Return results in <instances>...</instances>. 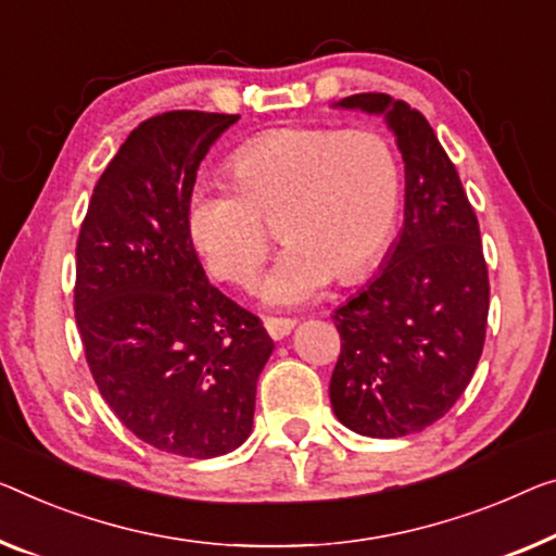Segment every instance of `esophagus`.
<instances>
[{
  "mask_svg": "<svg viewBox=\"0 0 556 556\" xmlns=\"http://www.w3.org/2000/svg\"><path fill=\"white\" fill-rule=\"evenodd\" d=\"M296 319H289V317H264V329L269 331L271 339H285L289 331L294 329Z\"/></svg>",
  "mask_w": 556,
  "mask_h": 556,
  "instance_id": "obj_1",
  "label": "esophagus"
}]
</instances>
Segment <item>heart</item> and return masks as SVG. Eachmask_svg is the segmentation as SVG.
Masks as SVG:
<instances>
[{"label":"heart","instance_id":"1","mask_svg":"<svg viewBox=\"0 0 556 556\" xmlns=\"http://www.w3.org/2000/svg\"><path fill=\"white\" fill-rule=\"evenodd\" d=\"M229 181L189 197V235L210 275L250 287L269 252L264 219L287 247L264 279L271 304L312 300L334 275L354 281L392 242L400 217V160L382 131L281 127L229 156Z\"/></svg>","mask_w":556,"mask_h":556}]
</instances>
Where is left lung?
<instances>
[{
    "label": "left lung",
    "mask_w": 556,
    "mask_h": 556,
    "mask_svg": "<svg viewBox=\"0 0 556 556\" xmlns=\"http://www.w3.org/2000/svg\"><path fill=\"white\" fill-rule=\"evenodd\" d=\"M339 106L384 114L404 160V227L382 271L339 306L329 400L364 437L394 439L454 407L482 357L490 275L479 222L425 114L379 92Z\"/></svg>",
    "instance_id": "8db88e82"
}]
</instances>
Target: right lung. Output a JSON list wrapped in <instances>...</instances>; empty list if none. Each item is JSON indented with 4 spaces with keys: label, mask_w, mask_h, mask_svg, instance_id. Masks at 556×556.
<instances>
[{
    "label": "right lung",
    "mask_w": 556,
    "mask_h": 556,
    "mask_svg": "<svg viewBox=\"0 0 556 556\" xmlns=\"http://www.w3.org/2000/svg\"><path fill=\"white\" fill-rule=\"evenodd\" d=\"M239 114L174 110L131 129L77 239L74 319L99 394L154 450L210 459L252 432L275 342L210 285L189 235L199 162Z\"/></svg>",
    "instance_id": "add662e5"
}]
</instances>
